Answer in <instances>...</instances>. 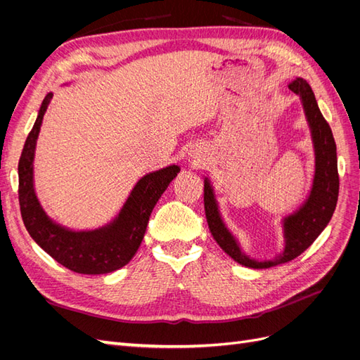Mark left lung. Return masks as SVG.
<instances>
[{"label": "left lung", "instance_id": "obj_1", "mask_svg": "<svg viewBox=\"0 0 360 360\" xmlns=\"http://www.w3.org/2000/svg\"><path fill=\"white\" fill-rule=\"evenodd\" d=\"M288 86L291 91L300 96L303 102L304 112H307L312 130L315 156H317V169H315L314 186L308 201L304 202V205L296 214L285 219L284 226L287 245L284 254L274 261H255L242 254V250L238 249L233 236L226 231L225 225L221 221L210 184L207 181L204 184L205 217L213 238L238 264L250 269H267L271 266H278L287 263V261H291L299 257L302 252H304L332 219L338 201V193H340L336 144L332 129L323 117L317 101H315L312 89L307 81L297 78Z\"/></svg>", "mask_w": 360, "mask_h": 360}]
</instances>
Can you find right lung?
Returning <instances> with one entry per match:
<instances>
[{"label":"right lung","instance_id":"add662e5","mask_svg":"<svg viewBox=\"0 0 360 360\" xmlns=\"http://www.w3.org/2000/svg\"><path fill=\"white\" fill-rule=\"evenodd\" d=\"M51 101L52 94H48L19 159L18 195L22 221L36 243L64 267L84 275L110 274L126 266L134 258L144 238L151 212L168 184L176 179L180 168L171 165L141 179L118 219L110 226L89 233H75L58 226L41 210L32 189L36 139Z\"/></svg>","mask_w":360,"mask_h":360}]
</instances>
